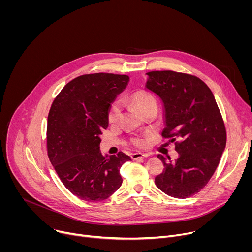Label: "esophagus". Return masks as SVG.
I'll return each instance as SVG.
<instances>
[{"label":"esophagus","mask_w":252,"mask_h":252,"mask_svg":"<svg viewBox=\"0 0 252 252\" xmlns=\"http://www.w3.org/2000/svg\"><path fill=\"white\" fill-rule=\"evenodd\" d=\"M148 156H149V155H147V154L134 153V154H132V155L130 156V158H131V159L136 160V159H139V158H148Z\"/></svg>","instance_id":"1"}]
</instances>
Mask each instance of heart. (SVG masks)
Wrapping results in <instances>:
<instances>
[{
  "label": "heart",
  "instance_id": "obj_1",
  "mask_svg": "<svg viewBox=\"0 0 252 252\" xmlns=\"http://www.w3.org/2000/svg\"><path fill=\"white\" fill-rule=\"evenodd\" d=\"M129 100L142 114L150 109H154V107H156L157 109V100H156L155 96L147 92H143V91L134 92L133 94H130ZM121 114H122L121 101L116 100L112 103V105L110 107V111H109V115H107L109 122L111 124H116L119 121ZM128 142L134 148L142 149L148 145V138L146 136L140 135V134H132L131 136H129Z\"/></svg>",
  "mask_w": 252,
  "mask_h": 252
}]
</instances>
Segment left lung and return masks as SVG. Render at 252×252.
<instances>
[{
    "label": "left lung",
    "mask_w": 252,
    "mask_h": 252,
    "mask_svg": "<svg viewBox=\"0 0 252 252\" xmlns=\"http://www.w3.org/2000/svg\"><path fill=\"white\" fill-rule=\"evenodd\" d=\"M147 75V88L162 99L165 107L162 137L174 141L178 153L172 162L158 156L164 169L155 183L169 196L190 197L207 185L225 148L221 113L212 92L199 78L173 70H154Z\"/></svg>",
    "instance_id": "left-lung-1"
}]
</instances>
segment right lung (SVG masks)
Instances as JSON below:
<instances>
[{
  "mask_svg": "<svg viewBox=\"0 0 252 252\" xmlns=\"http://www.w3.org/2000/svg\"><path fill=\"white\" fill-rule=\"evenodd\" d=\"M129 77L87 74L67 83L55 97L48 116L47 153L63 186L86 201L110 197L122 186V165L130 160L123 152L102 157L101 130L109 109Z\"/></svg>",
  "mask_w": 252,
  "mask_h": 252,
  "instance_id": "add662e5",
  "label": "right lung"
}]
</instances>
